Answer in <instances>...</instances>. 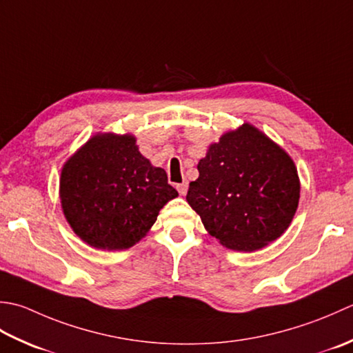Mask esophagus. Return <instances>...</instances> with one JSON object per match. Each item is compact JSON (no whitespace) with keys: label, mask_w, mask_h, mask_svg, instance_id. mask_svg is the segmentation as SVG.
I'll list each match as a JSON object with an SVG mask.
<instances>
[{"label":"esophagus","mask_w":353,"mask_h":353,"mask_svg":"<svg viewBox=\"0 0 353 353\" xmlns=\"http://www.w3.org/2000/svg\"><path fill=\"white\" fill-rule=\"evenodd\" d=\"M187 187H189V185H187V183H181V184H176V190L179 192V195H185V193H187Z\"/></svg>","instance_id":"34e87169"}]
</instances>
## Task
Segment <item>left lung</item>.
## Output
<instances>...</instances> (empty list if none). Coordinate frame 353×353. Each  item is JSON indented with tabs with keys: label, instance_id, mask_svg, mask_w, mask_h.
<instances>
[{
	"label": "left lung",
	"instance_id": "obj_1",
	"mask_svg": "<svg viewBox=\"0 0 353 353\" xmlns=\"http://www.w3.org/2000/svg\"><path fill=\"white\" fill-rule=\"evenodd\" d=\"M187 203L221 245L262 250L291 225L300 199L292 158L250 123L221 135L198 163Z\"/></svg>",
	"mask_w": 353,
	"mask_h": 353
}]
</instances>
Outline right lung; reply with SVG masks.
<instances>
[{
  "mask_svg": "<svg viewBox=\"0 0 353 353\" xmlns=\"http://www.w3.org/2000/svg\"><path fill=\"white\" fill-rule=\"evenodd\" d=\"M178 192L164 169L143 157L132 134L99 132L63 164V216L90 247L126 250L140 242Z\"/></svg>",
  "mask_w": 353,
  "mask_h": 353,
  "instance_id": "1",
  "label": "right lung"
}]
</instances>
